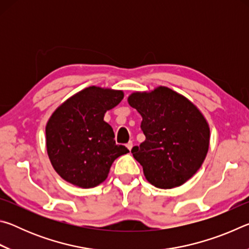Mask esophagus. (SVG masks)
Here are the masks:
<instances>
[{
  "label": "esophagus",
  "mask_w": 249,
  "mask_h": 249,
  "mask_svg": "<svg viewBox=\"0 0 249 249\" xmlns=\"http://www.w3.org/2000/svg\"><path fill=\"white\" fill-rule=\"evenodd\" d=\"M126 147H127V148L129 149V150H132V148H133V142L132 141H129L127 144H126Z\"/></svg>",
  "instance_id": "esophagus-1"
}]
</instances>
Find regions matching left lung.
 <instances>
[{
    "instance_id": "8db88e82",
    "label": "left lung",
    "mask_w": 249,
    "mask_h": 249,
    "mask_svg": "<svg viewBox=\"0 0 249 249\" xmlns=\"http://www.w3.org/2000/svg\"><path fill=\"white\" fill-rule=\"evenodd\" d=\"M127 101L142 117L146 140L132 153L148 182L160 189L187 182L200 169L210 145V127L200 109L167 87L134 92Z\"/></svg>"
}]
</instances>
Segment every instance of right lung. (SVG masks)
I'll return each instance as SVG.
<instances>
[{
  "label": "right lung",
  "instance_id": "obj_1",
  "mask_svg": "<svg viewBox=\"0 0 249 249\" xmlns=\"http://www.w3.org/2000/svg\"><path fill=\"white\" fill-rule=\"evenodd\" d=\"M124 98L123 91L89 87L65 101L46 125V147L50 162L67 182L89 189L107 178L112 163L129 153L116 145L107 111Z\"/></svg>",
  "mask_w": 249,
  "mask_h": 249
}]
</instances>
